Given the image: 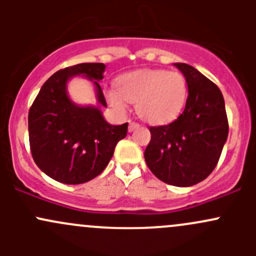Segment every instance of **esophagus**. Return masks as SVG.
Here are the masks:
<instances>
[{"label": "esophagus", "instance_id": "esophagus-1", "mask_svg": "<svg viewBox=\"0 0 256 256\" xmlns=\"http://www.w3.org/2000/svg\"><path fill=\"white\" fill-rule=\"evenodd\" d=\"M138 122H135V121H130V122H128V131H134V130H136V128H138Z\"/></svg>", "mask_w": 256, "mask_h": 256}]
</instances>
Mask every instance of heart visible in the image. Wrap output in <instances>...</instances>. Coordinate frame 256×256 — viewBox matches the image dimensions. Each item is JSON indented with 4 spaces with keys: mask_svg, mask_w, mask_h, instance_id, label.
I'll list each match as a JSON object with an SVG mask.
<instances>
[{
    "mask_svg": "<svg viewBox=\"0 0 256 256\" xmlns=\"http://www.w3.org/2000/svg\"><path fill=\"white\" fill-rule=\"evenodd\" d=\"M116 89L106 92L108 102L124 112L126 102H136V112L150 124L161 125L174 120L187 102V82L177 72L142 69L124 74Z\"/></svg>",
    "mask_w": 256,
    "mask_h": 256,
    "instance_id": "obj_1",
    "label": "heart"
}]
</instances>
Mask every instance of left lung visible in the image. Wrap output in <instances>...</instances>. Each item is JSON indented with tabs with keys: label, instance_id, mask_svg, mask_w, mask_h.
Wrapping results in <instances>:
<instances>
[{
	"label": "left lung",
	"instance_id": "8db88e82",
	"mask_svg": "<svg viewBox=\"0 0 256 256\" xmlns=\"http://www.w3.org/2000/svg\"><path fill=\"white\" fill-rule=\"evenodd\" d=\"M174 66L187 82L186 108L171 124L150 128L144 161L162 182L190 187L216 168L228 138V118L223 94L213 82L188 64Z\"/></svg>",
	"mask_w": 256,
	"mask_h": 256
}]
</instances>
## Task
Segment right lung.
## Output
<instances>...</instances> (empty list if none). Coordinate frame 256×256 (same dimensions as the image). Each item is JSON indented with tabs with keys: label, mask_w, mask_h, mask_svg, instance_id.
Segmentation results:
<instances>
[{
	"label": "right lung",
	"mask_w": 256,
	"mask_h": 256,
	"mask_svg": "<svg viewBox=\"0 0 256 256\" xmlns=\"http://www.w3.org/2000/svg\"><path fill=\"white\" fill-rule=\"evenodd\" d=\"M105 64L82 63L60 69L43 84L28 114L30 152L47 176L80 184L99 176L112 160L116 144L128 134V122L110 125L99 106H80L66 92L69 79L92 82L98 102L106 106L99 82Z\"/></svg>",
	"instance_id": "1"
}]
</instances>
